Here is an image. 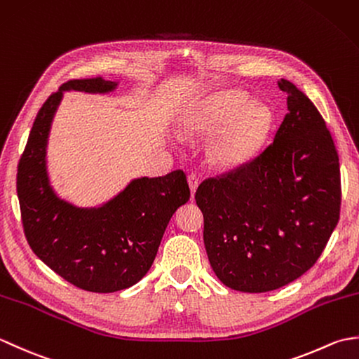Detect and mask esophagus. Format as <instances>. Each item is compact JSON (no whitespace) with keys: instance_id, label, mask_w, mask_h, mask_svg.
Returning a JSON list of instances; mask_svg holds the SVG:
<instances>
[{"instance_id":"34e87169","label":"esophagus","mask_w":359,"mask_h":359,"mask_svg":"<svg viewBox=\"0 0 359 359\" xmlns=\"http://www.w3.org/2000/svg\"><path fill=\"white\" fill-rule=\"evenodd\" d=\"M188 185H189V189H191V194L194 196L197 185H199V177H197L196 174H189L188 175Z\"/></svg>"}]
</instances>
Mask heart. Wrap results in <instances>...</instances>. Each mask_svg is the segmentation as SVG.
Masks as SVG:
<instances>
[{"label":"heart","instance_id":"heart-1","mask_svg":"<svg viewBox=\"0 0 359 359\" xmlns=\"http://www.w3.org/2000/svg\"><path fill=\"white\" fill-rule=\"evenodd\" d=\"M239 90L220 93L202 103L184 121L188 135L217 134L208 148V160L219 170H231L255 154L271 123L270 111L261 104H245Z\"/></svg>","mask_w":359,"mask_h":359}]
</instances>
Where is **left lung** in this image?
Returning <instances> with one entry per match:
<instances>
[{
    "mask_svg": "<svg viewBox=\"0 0 359 359\" xmlns=\"http://www.w3.org/2000/svg\"><path fill=\"white\" fill-rule=\"evenodd\" d=\"M273 142L196 191L211 269L238 292L265 293L310 270L339 220V157L325 121L288 80Z\"/></svg>",
    "mask_w": 359,
    "mask_h": 359,
    "instance_id": "1",
    "label": "left lung"
}]
</instances>
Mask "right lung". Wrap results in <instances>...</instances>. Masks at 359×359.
I'll return each instance as SVG.
<instances>
[{"instance_id": "1", "label": "right lung", "mask_w": 359, "mask_h": 359, "mask_svg": "<svg viewBox=\"0 0 359 359\" xmlns=\"http://www.w3.org/2000/svg\"><path fill=\"white\" fill-rule=\"evenodd\" d=\"M116 86L103 77L63 83L38 111L17 172L21 220L30 248L65 280L94 293L137 284L154 262L175 210L189 201L182 170L133 180L100 208H77L53 193L46 171V144L63 90L109 93Z\"/></svg>"}]
</instances>
